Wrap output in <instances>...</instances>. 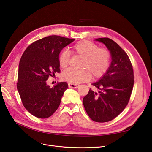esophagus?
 <instances>
[{"instance_id":"34e87169","label":"esophagus","mask_w":152,"mask_h":152,"mask_svg":"<svg viewBox=\"0 0 152 152\" xmlns=\"http://www.w3.org/2000/svg\"><path fill=\"white\" fill-rule=\"evenodd\" d=\"M79 86L77 85V84H72V83H69L68 84V87H70V88H74V89H77L78 87H79Z\"/></svg>"}]
</instances>
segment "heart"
Here are the masks:
<instances>
[{"instance_id":"1","label":"heart","mask_w":152,"mask_h":152,"mask_svg":"<svg viewBox=\"0 0 152 152\" xmlns=\"http://www.w3.org/2000/svg\"><path fill=\"white\" fill-rule=\"evenodd\" d=\"M72 51L75 55L82 57L80 67L75 70L68 68L63 72V79L72 84H80L91 79V74L94 78H100L107 72L111 62V53L104 48H99L98 45L91 41L84 40L78 42L72 47ZM70 55L66 50H63L59 57V65L66 68L70 63Z\"/></svg>"}]
</instances>
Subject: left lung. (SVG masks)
<instances>
[{
  "label": "left lung",
  "mask_w": 152,
  "mask_h": 152,
  "mask_svg": "<svg viewBox=\"0 0 152 152\" xmlns=\"http://www.w3.org/2000/svg\"><path fill=\"white\" fill-rule=\"evenodd\" d=\"M111 53L112 62L107 72L93 86L98 93L89 89L83 98L86 111L91 120L106 122L117 117L129 101L134 85V72L127 53L112 39L99 38Z\"/></svg>",
  "instance_id": "8db88e82"
}]
</instances>
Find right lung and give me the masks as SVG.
I'll list each match as a JSON object with an SVG mask.
<instances>
[{"label":"right lung","instance_id":"1","mask_svg":"<svg viewBox=\"0 0 152 152\" xmlns=\"http://www.w3.org/2000/svg\"><path fill=\"white\" fill-rule=\"evenodd\" d=\"M74 40L58 35L48 36L35 41L23 54L18 68L17 89L24 107L34 116L48 118L60 104L68 84L59 82L50 87L46 80L49 76L60 72L59 53Z\"/></svg>","mask_w":152,"mask_h":152}]
</instances>
